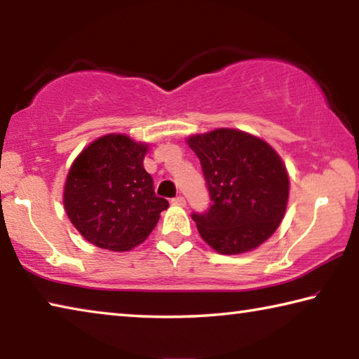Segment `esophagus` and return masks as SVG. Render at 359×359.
I'll return each mask as SVG.
<instances>
[{
  "instance_id": "esophagus-1",
  "label": "esophagus",
  "mask_w": 359,
  "mask_h": 359,
  "mask_svg": "<svg viewBox=\"0 0 359 359\" xmlns=\"http://www.w3.org/2000/svg\"><path fill=\"white\" fill-rule=\"evenodd\" d=\"M172 204H177V205H185V198L184 196H175V198H172Z\"/></svg>"
}]
</instances>
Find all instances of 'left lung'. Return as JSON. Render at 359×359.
<instances>
[{
	"label": "left lung",
	"instance_id": "8db88e82",
	"mask_svg": "<svg viewBox=\"0 0 359 359\" xmlns=\"http://www.w3.org/2000/svg\"><path fill=\"white\" fill-rule=\"evenodd\" d=\"M201 161L210 205L191 218L201 238L223 255L244 253L269 239L288 203L280 156L248 133L222 128L188 139Z\"/></svg>",
	"mask_w": 359,
	"mask_h": 359
}]
</instances>
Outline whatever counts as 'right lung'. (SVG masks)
<instances>
[{
  "instance_id": "obj_1",
  "label": "right lung",
  "mask_w": 359,
  "mask_h": 359,
  "mask_svg": "<svg viewBox=\"0 0 359 359\" xmlns=\"http://www.w3.org/2000/svg\"><path fill=\"white\" fill-rule=\"evenodd\" d=\"M147 145L128 136L96 139L76 158L65 185L71 223L96 247L131 250L147 239L169 203L142 166Z\"/></svg>"
}]
</instances>
